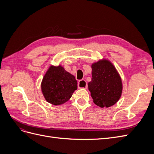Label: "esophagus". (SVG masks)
Masks as SVG:
<instances>
[{
    "label": "esophagus",
    "instance_id": "obj_1",
    "mask_svg": "<svg viewBox=\"0 0 154 154\" xmlns=\"http://www.w3.org/2000/svg\"><path fill=\"white\" fill-rule=\"evenodd\" d=\"M78 87L79 88H85V89H87V82L84 80H80L78 83Z\"/></svg>",
    "mask_w": 154,
    "mask_h": 154
}]
</instances>
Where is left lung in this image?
I'll return each mask as SVG.
<instances>
[{
    "instance_id": "left-lung-1",
    "label": "left lung",
    "mask_w": 154,
    "mask_h": 154,
    "mask_svg": "<svg viewBox=\"0 0 154 154\" xmlns=\"http://www.w3.org/2000/svg\"><path fill=\"white\" fill-rule=\"evenodd\" d=\"M88 90L94 103L98 106L109 107L117 103L122 96V79L109 60L103 59L92 65V80Z\"/></svg>"
}]
</instances>
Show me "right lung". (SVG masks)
I'll return each instance as SVG.
<instances>
[{
  "instance_id": "right-lung-1",
  "label": "right lung",
  "mask_w": 154,
  "mask_h": 154,
  "mask_svg": "<svg viewBox=\"0 0 154 154\" xmlns=\"http://www.w3.org/2000/svg\"><path fill=\"white\" fill-rule=\"evenodd\" d=\"M75 77L61 66H51L41 83L42 92L49 103L58 105L66 103L77 89Z\"/></svg>"
}]
</instances>
